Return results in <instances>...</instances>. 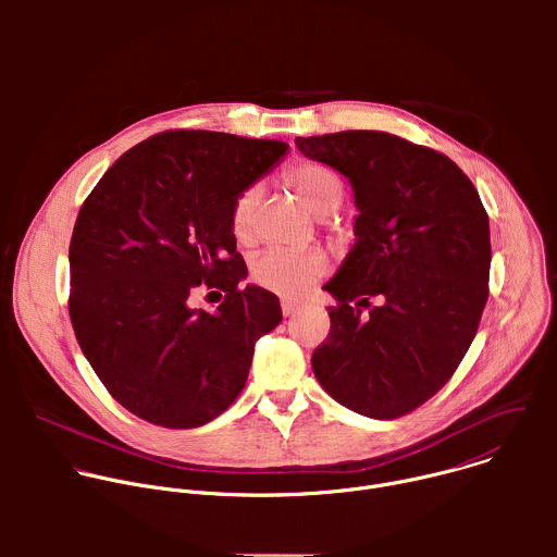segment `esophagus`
<instances>
[{
	"label": "esophagus",
	"instance_id": "1",
	"mask_svg": "<svg viewBox=\"0 0 557 557\" xmlns=\"http://www.w3.org/2000/svg\"><path fill=\"white\" fill-rule=\"evenodd\" d=\"M299 308H301V304H299V301H293V299H282V314H284V317H290V314H295Z\"/></svg>",
	"mask_w": 557,
	"mask_h": 557
}]
</instances>
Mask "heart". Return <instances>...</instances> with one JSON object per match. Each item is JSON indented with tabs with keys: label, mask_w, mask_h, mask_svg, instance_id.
I'll return each mask as SVG.
<instances>
[{
	"label": "heart",
	"mask_w": 557,
	"mask_h": 557,
	"mask_svg": "<svg viewBox=\"0 0 557 557\" xmlns=\"http://www.w3.org/2000/svg\"><path fill=\"white\" fill-rule=\"evenodd\" d=\"M284 178L288 187L297 194V198L304 202V207L317 218L331 215L344 202V178L333 168L320 161H297L286 170ZM260 196L262 194L258 185L247 187L245 191L237 194L231 207V231L237 243H253ZM326 271L329 258L320 249H269L256 260L251 277L258 286L271 293L297 297Z\"/></svg>",
	"instance_id": "obj_1"
}]
</instances>
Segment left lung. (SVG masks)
I'll return each mask as SVG.
<instances>
[{
	"instance_id": "8db88e82",
	"label": "left lung",
	"mask_w": 557,
	"mask_h": 557,
	"mask_svg": "<svg viewBox=\"0 0 557 557\" xmlns=\"http://www.w3.org/2000/svg\"><path fill=\"white\" fill-rule=\"evenodd\" d=\"M295 145L344 174L359 209L355 247L324 286L337 306L312 372L357 414L404 417L449 381L479 331L490 297L487 211L445 153L394 134L350 129ZM370 298L377 306L366 318Z\"/></svg>"
}]
</instances>
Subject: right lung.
<instances>
[{
    "instance_id": "add662e5",
    "label": "right lung",
    "mask_w": 557,
    "mask_h": 557,
    "mask_svg": "<svg viewBox=\"0 0 557 557\" xmlns=\"http://www.w3.org/2000/svg\"><path fill=\"white\" fill-rule=\"evenodd\" d=\"M282 140L170 129L103 174L70 240V320L86 359L138 419L200 428L243 392L256 342L282 322L280 299L240 286L231 207L286 153ZM218 287L213 312L195 293Z\"/></svg>"
}]
</instances>
